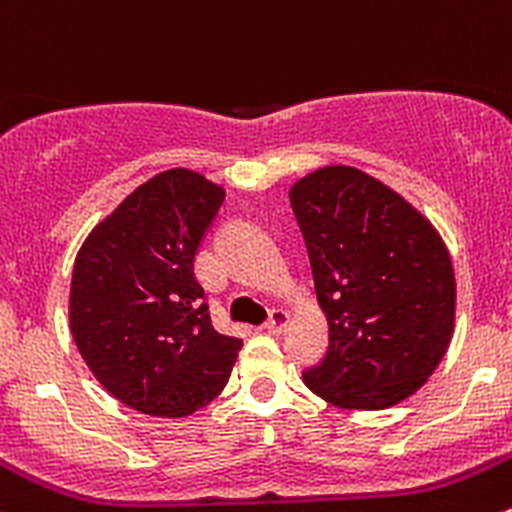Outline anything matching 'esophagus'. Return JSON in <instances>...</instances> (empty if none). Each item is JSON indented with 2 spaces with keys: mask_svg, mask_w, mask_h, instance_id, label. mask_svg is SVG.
<instances>
[{
  "mask_svg": "<svg viewBox=\"0 0 512 512\" xmlns=\"http://www.w3.org/2000/svg\"><path fill=\"white\" fill-rule=\"evenodd\" d=\"M288 326V313L281 311V308H273L268 313V321H266V331L268 333H283Z\"/></svg>",
  "mask_w": 512,
  "mask_h": 512,
  "instance_id": "obj_1",
  "label": "esophagus"
}]
</instances>
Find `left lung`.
<instances>
[{
	"mask_svg": "<svg viewBox=\"0 0 512 512\" xmlns=\"http://www.w3.org/2000/svg\"><path fill=\"white\" fill-rule=\"evenodd\" d=\"M328 321V351L303 371L323 401L381 411L413 396L453 338L455 276L433 224L353 166H323L288 191Z\"/></svg>",
	"mask_w": 512,
	"mask_h": 512,
	"instance_id": "obj_1",
	"label": "left lung"
}]
</instances>
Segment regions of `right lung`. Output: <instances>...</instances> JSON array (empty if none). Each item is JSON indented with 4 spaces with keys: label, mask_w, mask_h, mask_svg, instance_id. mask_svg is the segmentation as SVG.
Returning <instances> with one entry per match:
<instances>
[{
    "label": "right lung",
    "mask_w": 512,
    "mask_h": 512,
    "mask_svg": "<svg viewBox=\"0 0 512 512\" xmlns=\"http://www.w3.org/2000/svg\"><path fill=\"white\" fill-rule=\"evenodd\" d=\"M224 196L196 171H161L94 226L74 261V343L96 381L146 416L214 401L244 346L216 331L194 273Z\"/></svg>",
    "instance_id": "1"
}]
</instances>
